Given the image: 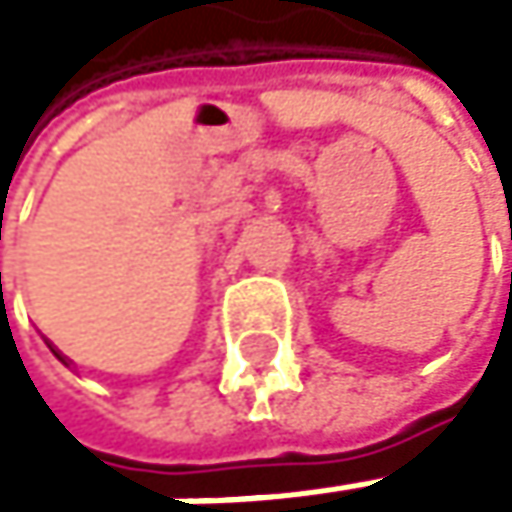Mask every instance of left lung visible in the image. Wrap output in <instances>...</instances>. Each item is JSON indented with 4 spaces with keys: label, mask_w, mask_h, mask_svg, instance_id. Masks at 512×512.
Wrapping results in <instances>:
<instances>
[{
    "label": "left lung",
    "mask_w": 512,
    "mask_h": 512,
    "mask_svg": "<svg viewBox=\"0 0 512 512\" xmlns=\"http://www.w3.org/2000/svg\"><path fill=\"white\" fill-rule=\"evenodd\" d=\"M510 285H512V276H510Z\"/></svg>",
    "instance_id": "left-lung-1"
}]
</instances>
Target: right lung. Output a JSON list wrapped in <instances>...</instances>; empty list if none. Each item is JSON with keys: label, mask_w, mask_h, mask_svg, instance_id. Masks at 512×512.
Instances as JSON below:
<instances>
[{"label": "right lung", "mask_w": 512, "mask_h": 512, "mask_svg": "<svg viewBox=\"0 0 512 512\" xmlns=\"http://www.w3.org/2000/svg\"><path fill=\"white\" fill-rule=\"evenodd\" d=\"M2 279V276H0ZM45 344H48V350H51V353H54V356H57V359H61V362H64V365H67V368H70V365H73V362H70V359H67V356H64V353H61V350H57V347H54V344H51V341H45Z\"/></svg>", "instance_id": "add662e5"}]
</instances>
